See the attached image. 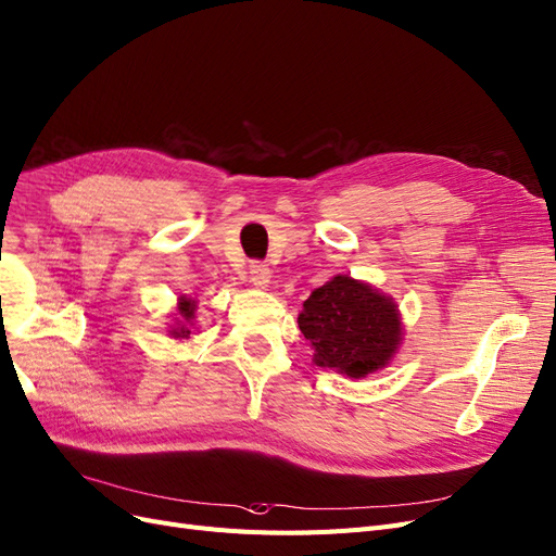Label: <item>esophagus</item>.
I'll return each mask as SVG.
<instances>
[{
  "label": "esophagus",
  "instance_id": "1",
  "mask_svg": "<svg viewBox=\"0 0 556 556\" xmlns=\"http://www.w3.org/2000/svg\"><path fill=\"white\" fill-rule=\"evenodd\" d=\"M250 281L258 289H265L267 283H270V267L263 265V263H252L250 265Z\"/></svg>",
  "mask_w": 556,
  "mask_h": 556
}]
</instances>
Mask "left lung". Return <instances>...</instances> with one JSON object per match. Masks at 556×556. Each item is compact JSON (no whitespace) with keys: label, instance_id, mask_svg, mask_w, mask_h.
<instances>
[{"label":"left lung","instance_id":"left-lung-1","mask_svg":"<svg viewBox=\"0 0 556 556\" xmlns=\"http://www.w3.org/2000/svg\"><path fill=\"white\" fill-rule=\"evenodd\" d=\"M314 348L316 364L364 378L382 368L401 341V320L392 298L345 275L316 289L298 316Z\"/></svg>","mask_w":556,"mask_h":556}]
</instances>
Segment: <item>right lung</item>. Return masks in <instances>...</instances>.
I'll return each instance as SVG.
<instances>
[{
    "mask_svg": "<svg viewBox=\"0 0 556 556\" xmlns=\"http://www.w3.org/2000/svg\"><path fill=\"white\" fill-rule=\"evenodd\" d=\"M178 312H180V316H182L185 320H190L192 314H194V304H192L190 300H182L180 306H178ZM188 334H190V330H185V327H180V330L174 332V337H188Z\"/></svg>",
    "mask_w": 556,
    "mask_h": 556,
    "instance_id": "add662e5",
    "label": "right lung"
}]
</instances>
